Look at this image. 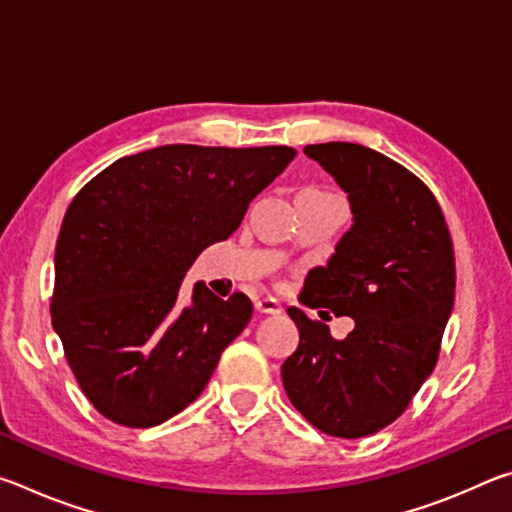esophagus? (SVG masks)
I'll return each instance as SVG.
<instances>
[{
	"mask_svg": "<svg viewBox=\"0 0 512 512\" xmlns=\"http://www.w3.org/2000/svg\"><path fill=\"white\" fill-rule=\"evenodd\" d=\"M255 309L259 314H282V305L275 298H259L255 302Z\"/></svg>",
	"mask_w": 512,
	"mask_h": 512,
	"instance_id": "34e87169",
	"label": "esophagus"
}]
</instances>
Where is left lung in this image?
Here are the masks:
<instances>
[{
    "label": "left lung",
    "instance_id": "8db88e82",
    "mask_svg": "<svg viewBox=\"0 0 512 512\" xmlns=\"http://www.w3.org/2000/svg\"><path fill=\"white\" fill-rule=\"evenodd\" d=\"M348 194L352 225L300 302L354 318L343 341L289 307L300 343L282 363L291 404L327 436L363 438L400 418L436 368L454 307L452 235L436 196L402 164L352 142L309 144ZM327 311H320V318Z\"/></svg>",
    "mask_w": 512,
    "mask_h": 512
}]
</instances>
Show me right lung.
<instances>
[{
  "instance_id": "obj_1",
  "label": "right lung",
  "mask_w": 512,
  "mask_h": 512,
  "mask_svg": "<svg viewBox=\"0 0 512 512\" xmlns=\"http://www.w3.org/2000/svg\"><path fill=\"white\" fill-rule=\"evenodd\" d=\"M293 158L291 146L167 144L119 158L74 196L56 241L51 325L103 418L155 427L203 393L253 302L196 282L183 305L180 284Z\"/></svg>"
}]
</instances>
